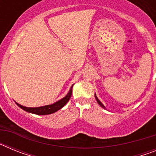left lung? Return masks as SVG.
Returning a JSON list of instances; mask_svg holds the SVG:
<instances>
[{"instance_id":"8db88e82","label":"left lung","mask_w":156,"mask_h":156,"mask_svg":"<svg viewBox=\"0 0 156 156\" xmlns=\"http://www.w3.org/2000/svg\"><path fill=\"white\" fill-rule=\"evenodd\" d=\"M95 98H96V101H98V104H99V105L101 106V107H102L103 108H105V106L102 105V103L100 101L98 100V98H97V96H96V94H95Z\"/></svg>"}]
</instances>
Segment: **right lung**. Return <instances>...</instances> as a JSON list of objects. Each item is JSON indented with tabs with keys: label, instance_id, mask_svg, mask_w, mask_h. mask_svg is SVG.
<instances>
[{
	"label": "right lung",
	"instance_id": "right-lung-1",
	"mask_svg": "<svg viewBox=\"0 0 156 156\" xmlns=\"http://www.w3.org/2000/svg\"><path fill=\"white\" fill-rule=\"evenodd\" d=\"M73 86H72L71 89L69 91V93L67 94L66 97L63 98L62 99L59 100L57 102L54 103L52 105H45V106H41V107H37V108H28V107H25V106L21 105L18 104L17 102H16L17 104V105L19 107H20L21 108H23L25 111L30 112V113L37 114V115H48V114H51L57 112L58 110L61 109L63 106L68 102L69 100L71 98L72 92H73Z\"/></svg>",
	"mask_w": 156,
	"mask_h": 156
}]
</instances>
